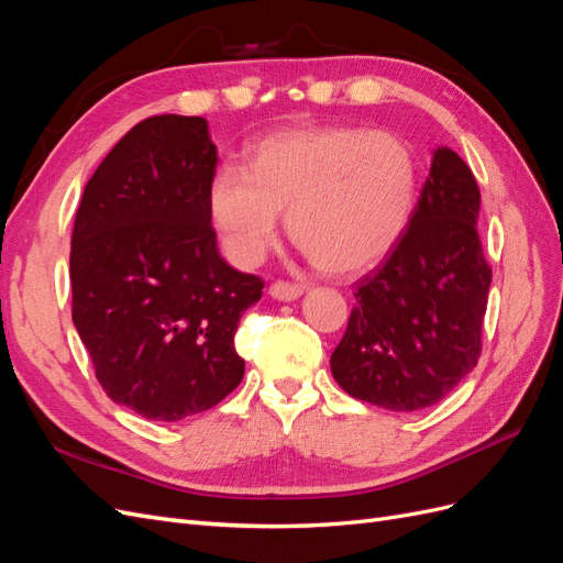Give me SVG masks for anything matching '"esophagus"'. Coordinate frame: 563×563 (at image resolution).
Here are the masks:
<instances>
[{
	"instance_id": "34e87169",
	"label": "esophagus",
	"mask_w": 563,
	"mask_h": 563,
	"mask_svg": "<svg viewBox=\"0 0 563 563\" xmlns=\"http://www.w3.org/2000/svg\"><path fill=\"white\" fill-rule=\"evenodd\" d=\"M305 294V286L302 284H291V282H275L269 286V296L275 300H284V302H291L298 300Z\"/></svg>"
}]
</instances>
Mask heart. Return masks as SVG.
I'll list each match as a JSON object with an SVG mask.
<instances>
[{"mask_svg":"<svg viewBox=\"0 0 563 563\" xmlns=\"http://www.w3.org/2000/svg\"><path fill=\"white\" fill-rule=\"evenodd\" d=\"M416 192L418 159L401 135L314 126L267 135L246 155V168L218 166L207 207L234 263H258L286 213L288 234L319 269L350 275L397 246Z\"/></svg>","mask_w":563,"mask_h":563,"instance_id":"b5f03b06","label":"heart"}]
</instances>
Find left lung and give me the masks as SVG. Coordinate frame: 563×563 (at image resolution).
<instances>
[{
  "label": "left lung",
  "mask_w": 563,
  "mask_h": 563,
  "mask_svg": "<svg viewBox=\"0 0 563 563\" xmlns=\"http://www.w3.org/2000/svg\"><path fill=\"white\" fill-rule=\"evenodd\" d=\"M479 203L470 166L437 147L408 230L383 267L356 282L347 331L331 354L350 397L420 411L476 366L490 288Z\"/></svg>",
  "instance_id": "left-lung-1"
}]
</instances>
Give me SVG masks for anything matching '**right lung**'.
Returning <instances> with one entry per match:
<instances>
[{
	"label": "right lung",
	"instance_id": "1",
	"mask_svg": "<svg viewBox=\"0 0 563 563\" xmlns=\"http://www.w3.org/2000/svg\"><path fill=\"white\" fill-rule=\"evenodd\" d=\"M216 162L203 117L143 119L75 216V329L106 395L147 420L207 411L244 378L234 333L263 279L220 258L207 207Z\"/></svg>",
	"mask_w": 563,
	"mask_h": 563
}]
</instances>
